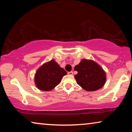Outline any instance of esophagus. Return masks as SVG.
I'll return each mask as SVG.
<instances>
[{"instance_id": "obj_1", "label": "esophagus", "mask_w": 132, "mask_h": 132, "mask_svg": "<svg viewBox=\"0 0 132 132\" xmlns=\"http://www.w3.org/2000/svg\"><path fill=\"white\" fill-rule=\"evenodd\" d=\"M68 74L69 75H73V71H69V72H68Z\"/></svg>"}]
</instances>
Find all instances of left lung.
I'll list each match as a JSON object with an SVG mask.
<instances>
[{"label":"left lung","instance_id":"8db88e82","mask_svg":"<svg viewBox=\"0 0 132 132\" xmlns=\"http://www.w3.org/2000/svg\"><path fill=\"white\" fill-rule=\"evenodd\" d=\"M78 73L75 76L77 84L88 91L102 88L106 81V75L101 66L91 60L82 59L75 67Z\"/></svg>","mask_w":132,"mask_h":132}]
</instances>
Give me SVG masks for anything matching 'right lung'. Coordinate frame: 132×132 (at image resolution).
<instances>
[{"label": "right lung", "instance_id": "add662e5", "mask_svg": "<svg viewBox=\"0 0 132 132\" xmlns=\"http://www.w3.org/2000/svg\"><path fill=\"white\" fill-rule=\"evenodd\" d=\"M66 71L54 60L44 64L38 69L35 76L37 88L42 91H50L61 82Z\"/></svg>", "mask_w": 132, "mask_h": 132}]
</instances>
